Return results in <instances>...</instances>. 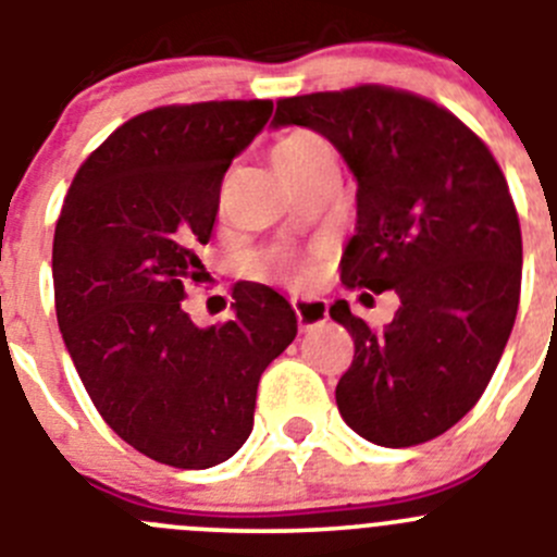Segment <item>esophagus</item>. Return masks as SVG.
Returning a JSON list of instances; mask_svg holds the SVG:
<instances>
[{"mask_svg": "<svg viewBox=\"0 0 557 557\" xmlns=\"http://www.w3.org/2000/svg\"><path fill=\"white\" fill-rule=\"evenodd\" d=\"M290 305H294L296 321H299V326H302V330L319 326V324H324L326 319H330V305H326V299L296 296V299H290Z\"/></svg>", "mask_w": 557, "mask_h": 557, "instance_id": "esophagus-1", "label": "esophagus"}]
</instances>
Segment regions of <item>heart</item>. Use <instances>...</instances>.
Returning a JSON list of instances; mask_svg holds the SVG:
<instances>
[{
	"label": "heart",
	"instance_id": "heart-1",
	"mask_svg": "<svg viewBox=\"0 0 557 557\" xmlns=\"http://www.w3.org/2000/svg\"><path fill=\"white\" fill-rule=\"evenodd\" d=\"M321 159H332V153L330 148H326L324 139L313 132H290L274 145V164H277L280 175L310 168V164H315V161ZM283 263L294 277H305V274H310V269H313V261H310V258L299 261V258H290L288 255V258H283Z\"/></svg>",
	"mask_w": 557,
	"mask_h": 557
}]
</instances>
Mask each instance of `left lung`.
I'll return each mask as SVG.
<instances>
[{
  "label": "left lung",
  "mask_w": 557,
  "mask_h": 557,
  "mask_svg": "<svg viewBox=\"0 0 557 557\" xmlns=\"http://www.w3.org/2000/svg\"><path fill=\"white\" fill-rule=\"evenodd\" d=\"M274 126L313 128L355 173L341 283L401 299L384 330L346 299L330 308L355 337L337 409L368 443H429L475 407L517 319L522 231L506 175L454 112L396 87L280 98Z\"/></svg>",
  "instance_id": "left-lung-1"
}]
</instances>
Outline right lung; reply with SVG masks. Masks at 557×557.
I'll use <instances>...</instances> for the list:
<instances>
[{
    "label": "right lung",
    "instance_id": "1",
    "mask_svg": "<svg viewBox=\"0 0 557 557\" xmlns=\"http://www.w3.org/2000/svg\"><path fill=\"white\" fill-rule=\"evenodd\" d=\"M272 101L170 103L114 128L62 202L51 249L65 349L114 434L159 465L206 470L252 431L258 382L296 337L277 290L236 283L233 319L200 326L186 285L206 277L231 161Z\"/></svg>",
    "mask_w": 557,
    "mask_h": 557
}]
</instances>
